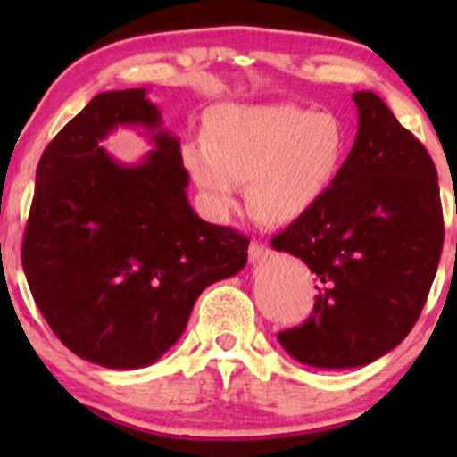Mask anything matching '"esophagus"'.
Masks as SVG:
<instances>
[{"label": "esophagus", "instance_id": "esophagus-1", "mask_svg": "<svg viewBox=\"0 0 457 457\" xmlns=\"http://www.w3.org/2000/svg\"><path fill=\"white\" fill-rule=\"evenodd\" d=\"M268 253H270V249H268L264 243H258V241L249 243V260H252V262L264 260Z\"/></svg>", "mask_w": 457, "mask_h": 457}]
</instances>
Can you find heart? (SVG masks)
<instances>
[{"mask_svg":"<svg viewBox=\"0 0 457 457\" xmlns=\"http://www.w3.org/2000/svg\"><path fill=\"white\" fill-rule=\"evenodd\" d=\"M349 152L345 122L295 104L220 105L204 120V143L183 149L187 172L210 212L235 205L247 183V208L283 227L314 208L335 185Z\"/></svg>","mask_w":457,"mask_h":457,"instance_id":"heart-1","label":"heart"}]
</instances>
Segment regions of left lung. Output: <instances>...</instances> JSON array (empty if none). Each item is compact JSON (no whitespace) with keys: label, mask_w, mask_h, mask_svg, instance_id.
Wrapping results in <instances>:
<instances>
[{"label":"left lung","mask_w":457,"mask_h":457,"mask_svg":"<svg viewBox=\"0 0 457 457\" xmlns=\"http://www.w3.org/2000/svg\"><path fill=\"white\" fill-rule=\"evenodd\" d=\"M353 102L358 135L335 185L272 239L316 274L310 318L278 333L291 358L316 368L366 366L408 337L445 235L427 147L372 91Z\"/></svg>","instance_id":"8db88e82"}]
</instances>
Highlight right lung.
Returning a JSON list of instances; mask_svg holds the SVG:
<instances>
[{
  "label": "right lung",
  "instance_id": "1",
  "mask_svg": "<svg viewBox=\"0 0 457 457\" xmlns=\"http://www.w3.org/2000/svg\"><path fill=\"white\" fill-rule=\"evenodd\" d=\"M153 130L137 167L98 145L116 126ZM145 89L99 93L54 137L37 166L22 268L54 335L93 364L130 370L164 355L199 293L245 266L249 239L199 218L189 172Z\"/></svg>",
  "mask_w": 457,
  "mask_h": 457
}]
</instances>
